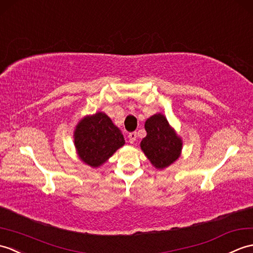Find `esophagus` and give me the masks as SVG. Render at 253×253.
Segmentation results:
<instances>
[{
    "label": "esophagus",
    "instance_id": "obj_1",
    "mask_svg": "<svg viewBox=\"0 0 253 253\" xmlns=\"http://www.w3.org/2000/svg\"><path fill=\"white\" fill-rule=\"evenodd\" d=\"M128 141H130V143L131 144H133L134 142L136 141V137H137V133L136 132H131V133H128Z\"/></svg>",
    "mask_w": 253,
    "mask_h": 253
}]
</instances>
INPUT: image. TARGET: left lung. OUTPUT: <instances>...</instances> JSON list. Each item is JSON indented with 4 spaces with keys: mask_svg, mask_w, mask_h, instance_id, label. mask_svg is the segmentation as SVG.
Returning <instances> with one entry per match:
<instances>
[{
    "mask_svg": "<svg viewBox=\"0 0 253 253\" xmlns=\"http://www.w3.org/2000/svg\"><path fill=\"white\" fill-rule=\"evenodd\" d=\"M147 135L141 142V148L156 169L162 170L175 161L182 150V139L170 126L167 118L156 114L145 122Z\"/></svg>",
    "mask_w": 253,
    "mask_h": 253,
    "instance_id": "left-lung-1",
    "label": "left lung"
}]
</instances>
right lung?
I'll use <instances>...</instances> for the list:
<instances>
[{
    "instance_id": "obj_1",
    "label": "right lung",
    "mask_w": 253,
    "mask_h": 253,
    "mask_svg": "<svg viewBox=\"0 0 253 253\" xmlns=\"http://www.w3.org/2000/svg\"><path fill=\"white\" fill-rule=\"evenodd\" d=\"M74 137L78 156L92 168L105 164L126 143L121 131L104 112L80 120Z\"/></svg>"
}]
</instances>
